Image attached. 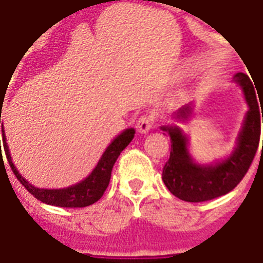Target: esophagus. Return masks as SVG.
Masks as SVG:
<instances>
[{
  "instance_id": "34e87169",
  "label": "esophagus",
  "mask_w": 263,
  "mask_h": 263,
  "mask_svg": "<svg viewBox=\"0 0 263 263\" xmlns=\"http://www.w3.org/2000/svg\"><path fill=\"white\" fill-rule=\"evenodd\" d=\"M154 123L155 117L152 114H144V115H141L137 121L138 133H148V132L154 127Z\"/></svg>"
}]
</instances>
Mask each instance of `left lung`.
Segmentation results:
<instances>
[{
  "mask_svg": "<svg viewBox=\"0 0 263 263\" xmlns=\"http://www.w3.org/2000/svg\"><path fill=\"white\" fill-rule=\"evenodd\" d=\"M233 81L239 83L244 93L248 111L244 118L243 127L237 137V145L229 158L215 164H197L193 162L188 151V138L177 126H163L167 132L172 151L162 173L164 185L170 192L181 200L199 203L227 195L237 186L251 166L259 145L260 111L262 99H258L255 87L248 75L237 72ZM261 108H259V104ZM192 114L191 105H185L176 114L177 119L185 121ZM263 122V111H262ZM263 152V142H262Z\"/></svg>",
  "mask_w": 263,
  "mask_h": 263,
  "instance_id": "obj_1",
  "label": "left lung"
}]
</instances>
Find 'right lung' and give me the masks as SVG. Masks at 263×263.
I'll list each match as a JSON object with an SVG mask.
<instances>
[{"label":"right lung","instance_id":"1","mask_svg":"<svg viewBox=\"0 0 263 263\" xmlns=\"http://www.w3.org/2000/svg\"><path fill=\"white\" fill-rule=\"evenodd\" d=\"M1 127H3L4 151H5V155H7V159L9 162L12 172L17 177L20 184L24 185V188L27 189L32 196L42 201V203H46V204L50 205H58V207H71V209L72 207H86V205H90L103 196L105 189H107V186L109 184L111 172H112V167L115 162H117L118 156L121 155V152L125 149L126 146L129 145L130 141L133 140L134 133H136L134 129H126L123 133L119 134L109 144L108 148L105 149V152L101 156V159L99 160L97 166L93 168V172L85 180L78 182V184L71 185L68 188L63 189H41L35 188L34 185L30 184L28 181L24 180L23 177L19 174L17 168L15 167V164H13V162L11 159L9 149H8L7 137L4 134V125H1Z\"/></svg>","mask_w":263,"mask_h":263}]
</instances>
